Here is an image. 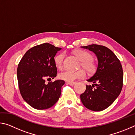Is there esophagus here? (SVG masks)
I'll list each match as a JSON object with an SVG mask.
<instances>
[{"instance_id":"34e87169","label":"esophagus","mask_w":135,"mask_h":135,"mask_svg":"<svg viewBox=\"0 0 135 135\" xmlns=\"http://www.w3.org/2000/svg\"><path fill=\"white\" fill-rule=\"evenodd\" d=\"M67 83L68 84H70V85H71V86H73V85H74V84L76 83V82H67Z\"/></svg>"}]
</instances>
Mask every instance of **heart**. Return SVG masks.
I'll return each instance as SVG.
<instances>
[{"label":"heart","mask_w":135,"mask_h":135,"mask_svg":"<svg viewBox=\"0 0 135 135\" xmlns=\"http://www.w3.org/2000/svg\"><path fill=\"white\" fill-rule=\"evenodd\" d=\"M74 54L81 61V67H83L89 73H93L95 71L97 70V65L93 61V56L90 53L84 50L77 49L74 51ZM64 57V53L59 54L55 57V64L59 69H61L63 67ZM85 75V71L82 69L76 71L67 70L59 73V77L60 79L66 81L73 82L76 79L83 78Z\"/></svg>","instance_id":"b5f03b06"}]
</instances>
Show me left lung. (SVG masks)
I'll return each mask as SVG.
<instances>
[{
  "mask_svg": "<svg viewBox=\"0 0 135 135\" xmlns=\"http://www.w3.org/2000/svg\"><path fill=\"white\" fill-rule=\"evenodd\" d=\"M81 47L94 52L98 60L97 71L87 80L93 84L86 86L85 92L80 95L81 102L90 110L102 111L113 103L122 91V64L113 52L104 46L93 44Z\"/></svg>",
  "mask_w": 135,
  "mask_h": 135,
  "instance_id": "8db88e82",
  "label": "left lung"
}]
</instances>
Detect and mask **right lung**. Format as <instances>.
Listing matches in <instances>:
<instances>
[{"instance_id": "1", "label": "right lung", "mask_w": 135, "mask_h": 135, "mask_svg": "<svg viewBox=\"0 0 135 135\" xmlns=\"http://www.w3.org/2000/svg\"><path fill=\"white\" fill-rule=\"evenodd\" d=\"M61 48L48 43L31 47L18 64L17 79L20 92L27 104L37 109L52 107L58 101L65 81L54 79L57 74L54 57Z\"/></svg>"}]
</instances>
